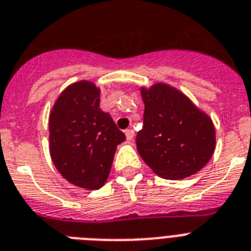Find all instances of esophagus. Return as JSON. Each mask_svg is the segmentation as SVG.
<instances>
[{
    "instance_id": "esophagus-1",
    "label": "esophagus",
    "mask_w": 251,
    "mask_h": 251,
    "mask_svg": "<svg viewBox=\"0 0 251 251\" xmlns=\"http://www.w3.org/2000/svg\"><path fill=\"white\" fill-rule=\"evenodd\" d=\"M126 137H127V141H132L134 137V132L133 129H127L126 130Z\"/></svg>"
}]
</instances>
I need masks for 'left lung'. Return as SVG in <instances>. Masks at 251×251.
I'll return each mask as SVG.
<instances>
[{
    "label": "left lung",
    "instance_id": "1",
    "mask_svg": "<svg viewBox=\"0 0 251 251\" xmlns=\"http://www.w3.org/2000/svg\"><path fill=\"white\" fill-rule=\"evenodd\" d=\"M141 96L144 127L136 137L141 158L165 179H183L198 173L214 154L212 118L167 83L141 87Z\"/></svg>",
    "mask_w": 251,
    "mask_h": 251
}]
</instances>
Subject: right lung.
Returning <instances> with one entry per match:
<instances>
[{"label": "right lung", "mask_w": 251, "mask_h": 251, "mask_svg": "<svg viewBox=\"0 0 251 251\" xmlns=\"http://www.w3.org/2000/svg\"><path fill=\"white\" fill-rule=\"evenodd\" d=\"M49 129L50 154L60 175L86 190L102 187L126 136L100 109V88L90 80L66 87L51 109Z\"/></svg>", "instance_id": "1"}]
</instances>
